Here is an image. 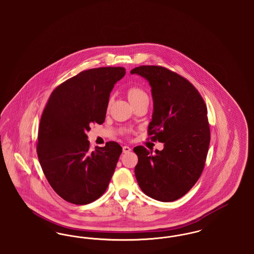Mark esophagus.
<instances>
[{"label":"esophagus","mask_w":254,"mask_h":254,"mask_svg":"<svg viewBox=\"0 0 254 254\" xmlns=\"http://www.w3.org/2000/svg\"><path fill=\"white\" fill-rule=\"evenodd\" d=\"M129 151H131V148L129 146H127V145H124L123 146V152L124 153H128Z\"/></svg>","instance_id":"esophagus-1"}]
</instances>
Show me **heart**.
<instances>
[{"mask_svg": "<svg viewBox=\"0 0 254 254\" xmlns=\"http://www.w3.org/2000/svg\"><path fill=\"white\" fill-rule=\"evenodd\" d=\"M127 97H128V100L131 103V105L138 101L143 100V99H148L145 91L141 87H138V86L129 87L127 89Z\"/></svg>", "mask_w": 254, "mask_h": 254, "instance_id": "heart-1", "label": "heart"}]
</instances>
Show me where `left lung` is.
<instances>
[{
    "label": "left lung",
    "instance_id": "left-lung-1",
    "mask_svg": "<svg viewBox=\"0 0 254 254\" xmlns=\"http://www.w3.org/2000/svg\"><path fill=\"white\" fill-rule=\"evenodd\" d=\"M131 74L145 78L153 98L148 136L164 143L163 150L133 148L138 156L135 176L142 191L172 202L190 191L205 167L210 130L204 99L190 81L159 65H141Z\"/></svg>",
    "mask_w": 254,
    "mask_h": 254
}]
</instances>
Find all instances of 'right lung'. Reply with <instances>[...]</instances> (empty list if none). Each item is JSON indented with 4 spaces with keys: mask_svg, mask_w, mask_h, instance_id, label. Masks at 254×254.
<instances>
[{
    "mask_svg": "<svg viewBox=\"0 0 254 254\" xmlns=\"http://www.w3.org/2000/svg\"><path fill=\"white\" fill-rule=\"evenodd\" d=\"M121 66L84 70L58 85L43 111L37 143L40 165L54 191L75 205H86L109 187L122 146L109 142L89 150L90 125L103 124Z\"/></svg>",
    "mask_w": 254,
    "mask_h": 254,
    "instance_id": "obj_1",
    "label": "right lung"
}]
</instances>
